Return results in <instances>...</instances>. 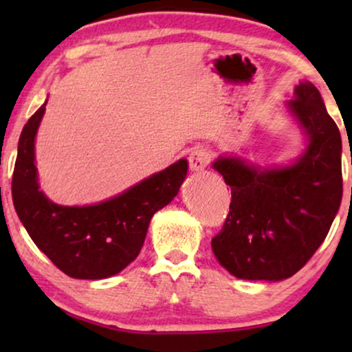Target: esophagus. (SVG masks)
<instances>
[{
    "label": "esophagus",
    "mask_w": 352,
    "mask_h": 352,
    "mask_svg": "<svg viewBox=\"0 0 352 352\" xmlns=\"http://www.w3.org/2000/svg\"><path fill=\"white\" fill-rule=\"evenodd\" d=\"M210 163V153L205 151V148L197 147L190 152L189 155V166L192 171H201L208 166Z\"/></svg>",
    "instance_id": "obj_1"
}]
</instances>
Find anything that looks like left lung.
I'll use <instances>...</instances> for the list:
<instances>
[{
	"instance_id": "obj_1",
	"label": "left lung",
	"mask_w": 352,
	"mask_h": 352,
	"mask_svg": "<svg viewBox=\"0 0 352 352\" xmlns=\"http://www.w3.org/2000/svg\"><path fill=\"white\" fill-rule=\"evenodd\" d=\"M285 109L306 148L285 166H258L237 155L211 163L230 187L223 230L211 240L221 266L237 278L292 277L324 242L343 197L341 136L311 81L296 85Z\"/></svg>"
}]
</instances>
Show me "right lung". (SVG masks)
Masks as SVG:
<instances>
[{
	"label": "right lung",
	"mask_w": 352,
	"mask_h": 352,
	"mask_svg": "<svg viewBox=\"0 0 352 352\" xmlns=\"http://www.w3.org/2000/svg\"><path fill=\"white\" fill-rule=\"evenodd\" d=\"M46 102L32 115L19 139L14 208L36 247L67 276L85 280L112 277L138 258L152 216L177 195L189 165L181 158L99 204L57 205L40 189L35 163V139Z\"/></svg>",
	"instance_id": "1"
}]
</instances>
